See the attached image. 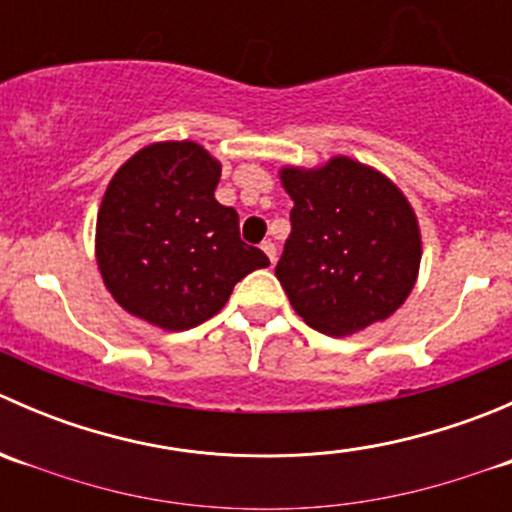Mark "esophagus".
Returning a JSON list of instances; mask_svg holds the SVG:
<instances>
[{
  "instance_id": "obj_1",
  "label": "esophagus",
  "mask_w": 512,
  "mask_h": 512,
  "mask_svg": "<svg viewBox=\"0 0 512 512\" xmlns=\"http://www.w3.org/2000/svg\"><path fill=\"white\" fill-rule=\"evenodd\" d=\"M260 247H262V252H265V255L270 257L272 265H275V260H277V245H275V242H272V240H265V242H262Z\"/></svg>"
}]
</instances>
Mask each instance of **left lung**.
I'll use <instances>...</instances> for the list:
<instances>
[{
    "label": "left lung",
    "instance_id": "8db88e82",
    "mask_svg": "<svg viewBox=\"0 0 512 512\" xmlns=\"http://www.w3.org/2000/svg\"><path fill=\"white\" fill-rule=\"evenodd\" d=\"M280 180L294 208L275 275L294 312L327 337L389 319L414 289L423 252L399 185L347 156L285 165Z\"/></svg>",
    "mask_w": 512,
    "mask_h": 512
}]
</instances>
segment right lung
Returning <instances> with one entry per match:
<instances>
[{"label": "right lung", "instance_id": "right-lung-1", "mask_svg": "<svg viewBox=\"0 0 512 512\" xmlns=\"http://www.w3.org/2000/svg\"><path fill=\"white\" fill-rule=\"evenodd\" d=\"M220 160L195 141L133 153L108 183L96 218V262L133 317L183 332L215 317L267 255L240 240V218L215 200Z\"/></svg>", "mask_w": 512, "mask_h": 512}]
</instances>
